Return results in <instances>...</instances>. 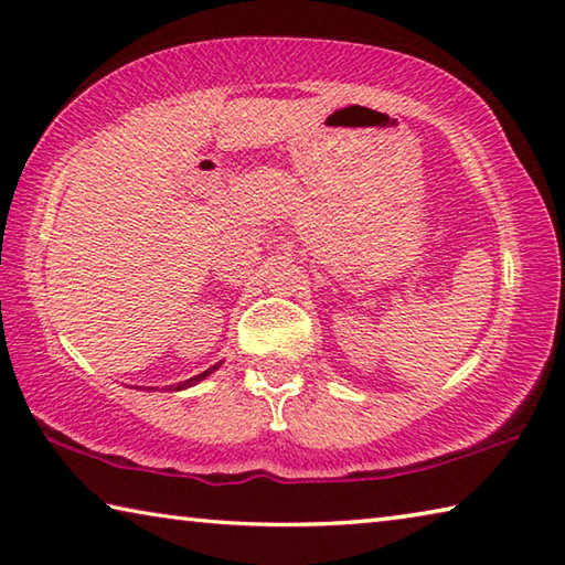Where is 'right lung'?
<instances>
[{
	"label": "right lung",
	"mask_w": 565,
	"mask_h": 565,
	"mask_svg": "<svg viewBox=\"0 0 565 565\" xmlns=\"http://www.w3.org/2000/svg\"><path fill=\"white\" fill-rule=\"evenodd\" d=\"M214 369H218V363H216V366H212V369H206L204 371V374H199V376H194V379H186V381H181V384H177V391H181V388H189V386H194V384H199V381H202V379H206L209 374H212V371ZM171 388H174V386H171Z\"/></svg>",
	"instance_id": "right-lung-1"
}]
</instances>
